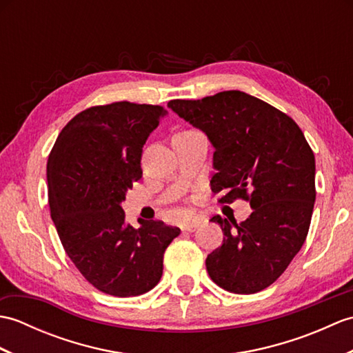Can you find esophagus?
<instances>
[{
  "label": "esophagus",
  "mask_w": 353,
  "mask_h": 353,
  "mask_svg": "<svg viewBox=\"0 0 353 353\" xmlns=\"http://www.w3.org/2000/svg\"><path fill=\"white\" fill-rule=\"evenodd\" d=\"M200 223H201L200 216H194V219H192L191 221H188V223L185 224V226L182 228V230H185V232H194V230H196V229L200 226Z\"/></svg>",
  "instance_id": "1"
}]
</instances>
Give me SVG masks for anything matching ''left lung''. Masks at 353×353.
<instances>
[{"label":"left lung","instance_id":"1","mask_svg":"<svg viewBox=\"0 0 353 353\" xmlns=\"http://www.w3.org/2000/svg\"><path fill=\"white\" fill-rule=\"evenodd\" d=\"M168 108L215 147L211 190L220 203L244 200L253 208L241 223L211 219L224 238L208 254L209 276L235 294L270 287L302 249L311 224L316 157L303 132L287 114L241 91L171 100Z\"/></svg>","mask_w":353,"mask_h":353}]
</instances>
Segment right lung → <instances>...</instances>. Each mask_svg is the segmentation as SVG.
Instances as JSON below:
<instances>
[{
	"mask_svg": "<svg viewBox=\"0 0 353 353\" xmlns=\"http://www.w3.org/2000/svg\"><path fill=\"white\" fill-rule=\"evenodd\" d=\"M162 106L115 101L92 106L63 127L47 163L51 219L85 279L106 294L139 296L156 287L163 253L181 229L163 221L124 223L123 201L142 177L141 157Z\"/></svg>",
	"mask_w": 353,
	"mask_h": 353,
	"instance_id": "right-lung-1",
	"label": "right lung"
}]
</instances>
